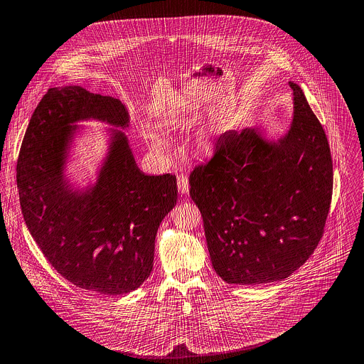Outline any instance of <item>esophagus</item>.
<instances>
[{
	"mask_svg": "<svg viewBox=\"0 0 364 364\" xmlns=\"http://www.w3.org/2000/svg\"><path fill=\"white\" fill-rule=\"evenodd\" d=\"M177 187H178V191L181 194H188L190 191V184H188V178L186 176H178L177 177Z\"/></svg>",
	"mask_w": 364,
	"mask_h": 364,
	"instance_id": "1",
	"label": "esophagus"
}]
</instances>
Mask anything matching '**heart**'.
Segmentation results:
<instances>
[{"label":"heart","instance_id":"heart-1","mask_svg":"<svg viewBox=\"0 0 364 364\" xmlns=\"http://www.w3.org/2000/svg\"><path fill=\"white\" fill-rule=\"evenodd\" d=\"M144 136L147 139V143L150 149L157 153V154H166L170 150V141L160 133L151 130V129H144Z\"/></svg>","mask_w":364,"mask_h":364}]
</instances>
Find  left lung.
I'll list each match as a JSON object with an SVG mask.
<instances>
[{
	"label": "left lung",
	"mask_w": 364,
	"mask_h": 364,
	"mask_svg": "<svg viewBox=\"0 0 364 364\" xmlns=\"http://www.w3.org/2000/svg\"><path fill=\"white\" fill-rule=\"evenodd\" d=\"M289 85L292 120L281 137L255 126L225 132L214 159L190 176L213 268L227 284L288 278L323 234L333 190L331 149L302 87Z\"/></svg>",
	"instance_id": "8db88e82"
}]
</instances>
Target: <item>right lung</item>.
<instances>
[{"label":"right lung","mask_w":364,"mask_h":364,"mask_svg":"<svg viewBox=\"0 0 364 364\" xmlns=\"http://www.w3.org/2000/svg\"><path fill=\"white\" fill-rule=\"evenodd\" d=\"M109 124L105 153L85 184L68 174L80 121ZM127 107L82 86L50 87L26 127L16 184L25 224L49 264L85 291L123 295L153 269L154 242L177 203L176 176L144 174L124 130Z\"/></svg>","instance_id":"right-lung-1"}]
</instances>
